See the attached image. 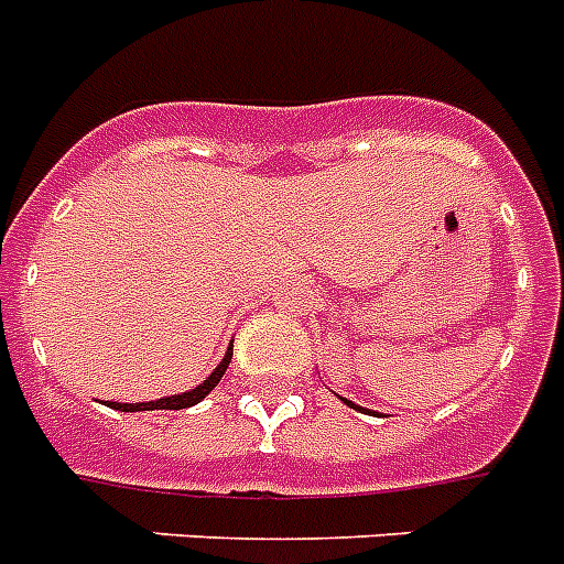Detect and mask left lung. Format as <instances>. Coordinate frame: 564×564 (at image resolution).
Returning a JSON list of instances; mask_svg holds the SVG:
<instances>
[{
    "mask_svg": "<svg viewBox=\"0 0 564 564\" xmlns=\"http://www.w3.org/2000/svg\"><path fill=\"white\" fill-rule=\"evenodd\" d=\"M347 402V405H350V409H359V405H354V402H350V400H345ZM361 411V409H359Z\"/></svg>",
    "mask_w": 564,
    "mask_h": 564,
    "instance_id": "left-lung-1",
    "label": "left lung"
}]
</instances>
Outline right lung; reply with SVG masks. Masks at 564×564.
<instances>
[{"instance_id": "1", "label": "right lung", "mask_w": 564, "mask_h": 564, "mask_svg": "<svg viewBox=\"0 0 564 564\" xmlns=\"http://www.w3.org/2000/svg\"><path fill=\"white\" fill-rule=\"evenodd\" d=\"M231 350L235 347H228V354L226 359L219 361L217 370L210 373L208 379H205L203 386L194 388V391H187V393H178V397H164V400H155V402H135V405H127V402H109L112 409L118 411H178V409H191V405H196L199 400H205L208 397V391H214L217 388V382L223 379V373H226L228 368V361H231Z\"/></svg>"}]
</instances>
